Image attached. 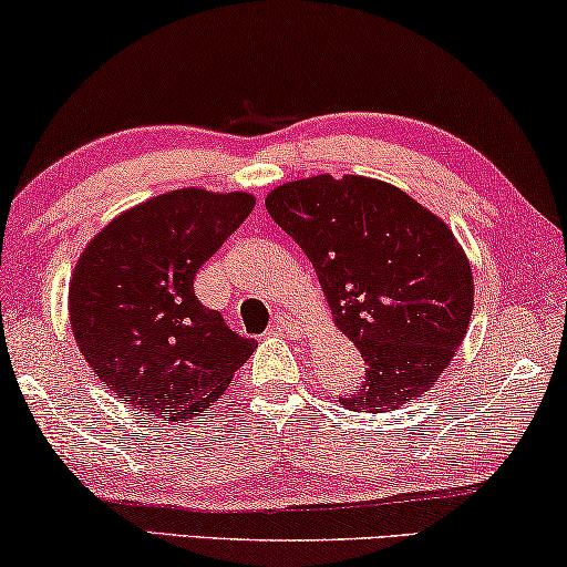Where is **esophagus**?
<instances>
[{"mask_svg":"<svg viewBox=\"0 0 567 567\" xmlns=\"http://www.w3.org/2000/svg\"><path fill=\"white\" fill-rule=\"evenodd\" d=\"M272 331H275V333H287V336H295V338L302 336V328H300L298 320H295L292 316H285V312H282V316H277V318H275V326H272Z\"/></svg>","mask_w":567,"mask_h":567,"instance_id":"1","label":"esophagus"}]
</instances>
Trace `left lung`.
<instances>
[{
  "label": "left lung",
  "instance_id": "obj_1",
  "mask_svg": "<svg viewBox=\"0 0 567 567\" xmlns=\"http://www.w3.org/2000/svg\"><path fill=\"white\" fill-rule=\"evenodd\" d=\"M265 206L312 261L333 320L361 351L367 379L341 402L390 412L427 392L466 336L473 275L453 231L390 183L316 175Z\"/></svg>",
  "mask_w": 567,
  "mask_h": 567
}]
</instances>
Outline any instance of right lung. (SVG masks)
I'll return each instance as SVG.
<instances>
[{
  "instance_id": "add662e5",
  "label": "right lung",
  "mask_w": 567,
  "mask_h": 567,
  "mask_svg": "<svg viewBox=\"0 0 567 567\" xmlns=\"http://www.w3.org/2000/svg\"><path fill=\"white\" fill-rule=\"evenodd\" d=\"M251 208L249 193H163L116 216L75 265L68 290L75 343L142 415H200L255 353V338L234 333L193 290L198 269Z\"/></svg>"
}]
</instances>
